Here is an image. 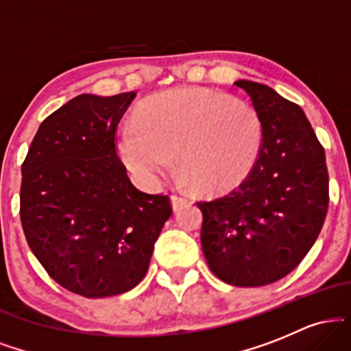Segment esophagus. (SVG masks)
<instances>
[{"instance_id":"esophagus-1","label":"esophagus","mask_w":351,"mask_h":351,"mask_svg":"<svg viewBox=\"0 0 351 351\" xmlns=\"http://www.w3.org/2000/svg\"><path fill=\"white\" fill-rule=\"evenodd\" d=\"M186 203H188V199L181 198V196H178V195L171 196V206H173V209H175V211H176V209L183 208Z\"/></svg>"}]
</instances>
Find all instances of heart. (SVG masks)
<instances>
[{
  "label": "heart",
  "instance_id": "b5f03b06",
  "mask_svg": "<svg viewBox=\"0 0 351 351\" xmlns=\"http://www.w3.org/2000/svg\"><path fill=\"white\" fill-rule=\"evenodd\" d=\"M263 123L254 108L203 88H176L148 100L119 136L122 160L138 178L158 183L171 171L199 193L237 186L256 167Z\"/></svg>",
  "mask_w": 351,
  "mask_h": 351
}]
</instances>
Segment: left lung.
<instances>
[{
    "mask_svg": "<svg viewBox=\"0 0 351 351\" xmlns=\"http://www.w3.org/2000/svg\"><path fill=\"white\" fill-rule=\"evenodd\" d=\"M263 123V148L249 176L223 198L201 201V247L216 277L261 287L292 272L324 226L325 152L304 110L252 80H236Z\"/></svg>",
    "mask_w": 351,
    "mask_h": 351,
    "instance_id": "obj_1",
    "label": "left lung"
}]
</instances>
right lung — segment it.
I'll use <instances>...</instances> for the list:
<instances>
[{"label": "right lung", "mask_w": 351, "mask_h": 351, "mask_svg": "<svg viewBox=\"0 0 351 351\" xmlns=\"http://www.w3.org/2000/svg\"><path fill=\"white\" fill-rule=\"evenodd\" d=\"M135 92L82 94L39 125L21 173V224L31 251L67 291L128 292L148 271L170 198L136 189L115 150Z\"/></svg>", "instance_id": "add662e5"}]
</instances>
